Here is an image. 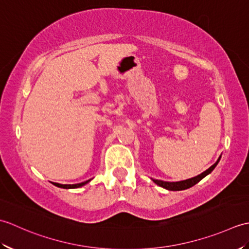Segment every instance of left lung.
I'll use <instances>...</instances> for the list:
<instances>
[{"instance_id": "left-lung-1", "label": "left lung", "mask_w": 249, "mask_h": 249, "mask_svg": "<svg viewBox=\"0 0 249 249\" xmlns=\"http://www.w3.org/2000/svg\"><path fill=\"white\" fill-rule=\"evenodd\" d=\"M219 160H220V157L218 158V160L216 161L213 166H211L208 169V170H205L204 172L199 174V176H197V177L188 178V179H185V181H181V182H163V181H160V179H153V182H154L157 185H160V187H163V188H166L168 190H184V189H187L189 187L194 186V185H196L198 182H200L204 177L208 176L209 173L212 172L214 170V168L217 166V163H218Z\"/></svg>"}]
</instances>
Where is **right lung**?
<instances>
[{
  "label": "right lung",
  "instance_id": "right-lung-1",
  "mask_svg": "<svg viewBox=\"0 0 249 249\" xmlns=\"http://www.w3.org/2000/svg\"><path fill=\"white\" fill-rule=\"evenodd\" d=\"M88 182H89V179H88V181H86V182H82V183H79V184H72V185H62V184H59V183H53V184L55 185V186L61 187V188H78V187L83 186V185H86Z\"/></svg>",
  "mask_w": 249,
  "mask_h": 249
}]
</instances>
